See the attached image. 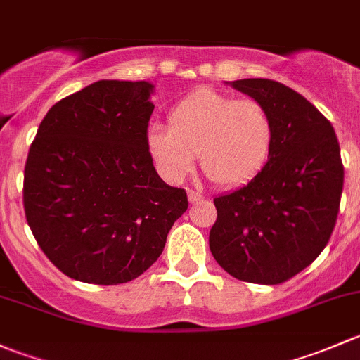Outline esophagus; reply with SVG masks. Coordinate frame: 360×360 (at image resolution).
I'll return each mask as SVG.
<instances>
[{"label": "esophagus", "instance_id": "1", "mask_svg": "<svg viewBox=\"0 0 360 360\" xmlns=\"http://www.w3.org/2000/svg\"><path fill=\"white\" fill-rule=\"evenodd\" d=\"M187 195H188V201H191V202L202 201V194H201V192H198V191H188Z\"/></svg>", "mask_w": 360, "mask_h": 360}]
</instances>
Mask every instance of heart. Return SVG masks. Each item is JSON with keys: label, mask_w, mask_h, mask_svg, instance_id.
Listing matches in <instances>:
<instances>
[{"label": "heart", "mask_w": 360, "mask_h": 360, "mask_svg": "<svg viewBox=\"0 0 360 360\" xmlns=\"http://www.w3.org/2000/svg\"><path fill=\"white\" fill-rule=\"evenodd\" d=\"M276 121L265 103L201 90L172 109L168 126L155 124L147 147L159 173L180 181L201 158L202 172L221 187H243L269 165Z\"/></svg>", "instance_id": "heart-1"}]
</instances>
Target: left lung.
<instances>
[{
  "mask_svg": "<svg viewBox=\"0 0 360 360\" xmlns=\"http://www.w3.org/2000/svg\"><path fill=\"white\" fill-rule=\"evenodd\" d=\"M232 86L269 107L276 146L257 179L214 198L210 250L236 279L286 283L316 260L335 229L343 191L340 143L331 123L286 84L251 77Z\"/></svg>",
  "mask_w": 360,
  "mask_h": 360,
  "instance_id": "8db88e82",
  "label": "left lung"
}]
</instances>
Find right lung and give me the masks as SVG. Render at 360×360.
<instances>
[{
  "mask_svg": "<svg viewBox=\"0 0 360 360\" xmlns=\"http://www.w3.org/2000/svg\"><path fill=\"white\" fill-rule=\"evenodd\" d=\"M153 90L147 81H97L55 103L32 140L25 218L70 279L102 286L136 279L187 210V192L161 180L147 147Z\"/></svg>",
  "mask_w": 360,
  "mask_h": 360,
  "instance_id": "add662e5",
  "label": "right lung"
}]
</instances>
